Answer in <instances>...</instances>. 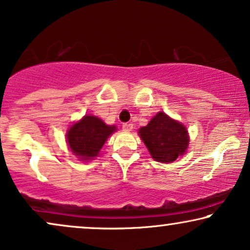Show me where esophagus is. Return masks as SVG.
Segmentation results:
<instances>
[{"instance_id": "34e87169", "label": "esophagus", "mask_w": 250, "mask_h": 250, "mask_svg": "<svg viewBox=\"0 0 250 250\" xmlns=\"http://www.w3.org/2000/svg\"><path fill=\"white\" fill-rule=\"evenodd\" d=\"M132 128H133V124H129V123H125V124H123V129L126 132L132 131Z\"/></svg>"}]
</instances>
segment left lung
Instances as JSON below:
<instances>
[{
  "label": "left lung",
  "instance_id": "left-lung-1",
  "mask_svg": "<svg viewBox=\"0 0 250 250\" xmlns=\"http://www.w3.org/2000/svg\"><path fill=\"white\" fill-rule=\"evenodd\" d=\"M139 135L155 161L171 163L186 153L188 148V132L180 122L160 111L139 129Z\"/></svg>",
  "mask_w": 250,
  "mask_h": 250
}]
</instances>
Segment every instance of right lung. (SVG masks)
Masks as SVG:
<instances>
[{"mask_svg":"<svg viewBox=\"0 0 250 250\" xmlns=\"http://www.w3.org/2000/svg\"><path fill=\"white\" fill-rule=\"evenodd\" d=\"M115 131L116 126L106 125L95 116L86 115L69 128L66 141L73 155L82 161H89L99 155L106 139Z\"/></svg>","mask_w":250,"mask_h":250,"instance_id":"obj_1","label":"right lung"}]
</instances>
